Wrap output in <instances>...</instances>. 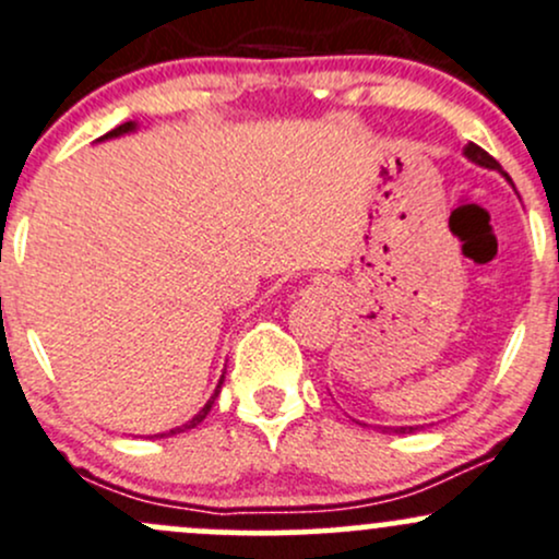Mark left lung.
Returning <instances> with one entry per match:
<instances>
[{"label":"left lung","mask_w":559,"mask_h":559,"mask_svg":"<svg viewBox=\"0 0 559 559\" xmlns=\"http://www.w3.org/2000/svg\"><path fill=\"white\" fill-rule=\"evenodd\" d=\"M464 153H467V158H472V162H475V164H480V167H488V169H499V162H496V158L490 156L488 151H483L480 145L469 143L467 148H464ZM507 180H509V177H507ZM411 429H414V427H397L395 432H411Z\"/></svg>","instance_id":"1"}]
</instances>
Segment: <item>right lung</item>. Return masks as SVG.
<instances>
[{"instance_id":"1","label":"right lung","mask_w":559,"mask_h":559,"mask_svg":"<svg viewBox=\"0 0 559 559\" xmlns=\"http://www.w3.org/2000/svg\"><path fill=\"white\" fill-rule=\"evenodd\" d=\"M132 130H134V124H132V121H124V124H119V127H116V130H110V132H106V134H103V138H100V140H108V138H119V134H124V132H132ZM223 379H225V373H223ZM223 379H219L217 390H214V395L210 397V401H206V406H204V408H201V411H199V414H195V416H193V419H190V421H188V425H182V427H177V429H169V432H162V435H156V438H164V435H177V432H182V429H193L195 425H201V421H204V419H206V414H210V411H212V406H214V397H217V395H219V388H223Z\"/></svg>"}]
</instances>
